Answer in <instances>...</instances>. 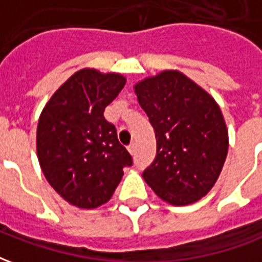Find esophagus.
<instances>
[{"mask_svg": "<svg viewBox=\"0 0 262 262\" xmlns=\"http://www.w3.org/2000/svg\"><path fill=\"white\" fill-rule=\"evenodd\" d=\"M127 150H129V153L130 154H135V151H136V144H135V143H130V144L127 146Z\"/></svg>", "mask_w": 262, "mask_h": 262, "instance_id": "obj_1", "label": "esophagus"}]
</instances>
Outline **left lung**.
Wrapping results in <instances>:
<instances>
[{
  "label": "left lung",
  "mask_w": 262,
  "mask_h": 262,
  "mask_svg": "<svg viewBox=\"0 0 262 262\" xmlns=\"http://www.w3.org/2000/svg\"><path fill=\"white\" fill-rule=\"evenodd\" d=\"M157 140V154L143 178L165 202L184 206L212 189L225 164L229 135L219 105L177 70L135 85Z\"/></svg>",
  "instance_id": "left-lung-1"
}]
</instances>
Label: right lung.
<instances>
[{
  "instance_id": "1",
  "label": "right lung",
  "mask_w": 262,
  "mask_h": 262,
  "mask_svg": "<svg viewBox=\"0 0 262 262\" xmlns=\"http://www.w3.org/2000/svg\"><path fill=\"white\" fill-rule=\"evenodd\" d=\"M116 73L77 71L43 108L36 133L39 164L60 196L77 208L106 203L132 156L103 111L125 86Z\"/></svg>"
}]
</instances>
